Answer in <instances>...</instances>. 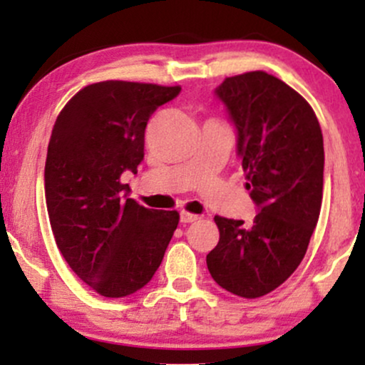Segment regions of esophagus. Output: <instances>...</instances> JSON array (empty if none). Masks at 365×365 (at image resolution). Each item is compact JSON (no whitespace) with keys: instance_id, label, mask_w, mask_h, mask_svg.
Here are the masks:
<instances>
[{"instance_id":"obj_1","label":"esophagus","mask_w":365,"mask_h":365,"mask_svg":"<svg viewBox=\"0 0 365 365\" xmlns=\"http://www.w3.org/2000/svg\"><path fill=\"white\" fill-rule=\"evenodd\" d=\"M197 220H199V216L197 215H190V212H187V211L180 212V221H182L183 225L194 223V221H197Z\"/></svg>"}]
</instances>
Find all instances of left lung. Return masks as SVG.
<instances>
[{"instance_id":"left-lung-1","label":"left lung","mask_w":365,"mask_h":365,"mask_svg":"<svg viewBox=\"0 0 365 365\" xmlns=\"http://www.w3.org/2000/svg\"><path fill=\"white\" fill-rule=\"evenodd\" d=\"M237 130L252 223L216 216L220 242L207 254L212 279L257 299L290 278L321 212L324 145L319 121L299 92L266 72L225 78L215 89Z\"/></svg>"}]
</instances>
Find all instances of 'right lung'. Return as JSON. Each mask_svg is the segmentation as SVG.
Listing matches in <instances>:
<instances>
[{
  "instance_id": "right-lung-1",
  "label": "right lung",
  "mask_w": 365,
  "mask_h": 365,
  "mask_svg": "<svg viewBox=\"0 0 365 365\" xmlns=\"http://www.w3.org/2000/svg\"><path fill=\"white\" fill-rule=\"evenodd\" d=\"M182 87L106 81L83 87L53 127L44 168L49 223L73 273L99 295L144 288L178 226L177 211L130 199L120 182L144 161V133L159 106Z\"/></svg>"
}]
</instances>
